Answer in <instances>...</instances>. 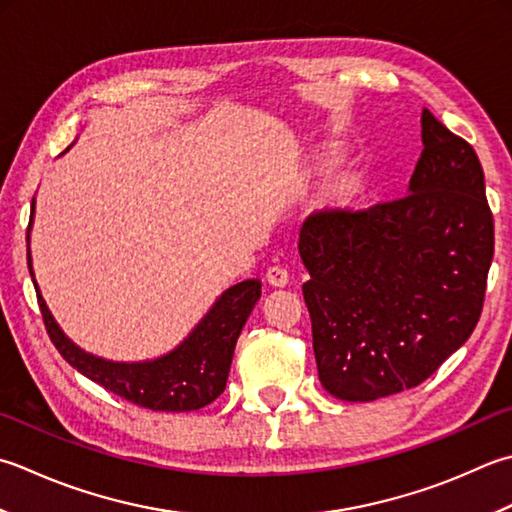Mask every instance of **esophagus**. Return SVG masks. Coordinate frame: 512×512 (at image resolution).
<instances>
[{
	"label": "esophagus",
	"mask_w": 512,
	"mask_h": 512,
	"mask_svg": "<svg viewBox=\"0 0 512 512\" xmlns=\"http://www.w3.org/2000/svg\"><path fill=\"white\" fill-rule=\"evenodd\" d=\"M266 282H268L270 286H275V288H284V286H288V282H290L288 270H286V268H282V266H273V268H268V273H266Z\"/></svg>",
	"instance_id": "1"
}]
</instances>
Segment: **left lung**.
Masks as SVG:
<instances>
[{
	"instance_id": "obj_1",
	"label": "left lung",
	"mask_w": 512,
	"mask_h": 512,
	"mask_svg": "<svg viewBox=\"0 0 512 512\" xmlns=\"http://www.w3.org/2000/svg\"><path fill=\"white\" fill-rule=\"evenodd\" d=\"M408 195L299 230L319 382L344 402L422 384L473 333L495 250L484 170L424 108Z\"/></svg>"
}]
</instances>
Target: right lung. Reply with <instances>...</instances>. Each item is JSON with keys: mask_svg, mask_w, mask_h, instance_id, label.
I'll use <instances>...</instances> for the list:
<instances>
[{"mask_svg": "<svg viewBox=\"0 0 512 512\" xmlns=\"http://www.w3.org/2000/svg\"><path fill=\"white\" fill-rule=\"evenodd\" d=\"M68 150V148H66ZM26 233V255L28 270L33 277L39 310L55 348L77 373L88 377L90 382L104 386L110 393L128 399L142 408L166 410V413H186V410L204 408L224 393L226 379L233 362L237 337L242 333L250 310L262 297V282L246 279L224 290L208 313L199 319V324L190 330L184 342L170 353L144 359V362H113V359L86 353L70 339L50 313L42 290H39L30 259V226Z\"/></svg>", "mask_w": 512, "mask_h": 512, "instance_id": "right-lung-1", "label": "right lung"}]
</instances>
